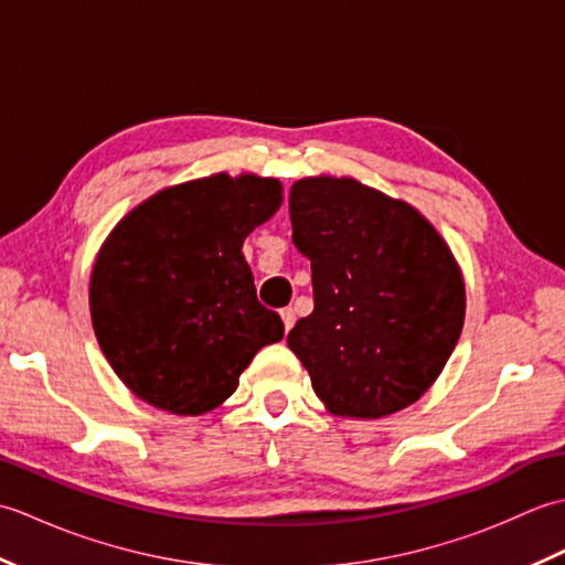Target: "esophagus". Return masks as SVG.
Masks as SVG:
<instances>
[{
    "instance_id": "34e87169",
    "label": "esophagus",
    "mask_w": 565,
    "mask_h": 565,
    "mask_svg": "<svg viewBox=\"0 0 565 565\" xmlns=\"http://www.w3.org/2000/svg\"><path fill=\"white\" fill-rule=\"evenodd\" d=\"M281 320H284V330L289 332V330L294 328V322H296V313H294V308H284V310H281Z\"/></svg>"
}]
</instances>
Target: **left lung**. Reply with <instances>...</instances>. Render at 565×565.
I'll return each instance as SVG.
<instances>
[{
    "mask_svg": "<svg viewBox=\"0 0 565 565\" xmlns=\"http://www.w3.org/2000/svg\"><path fill=\"white\" fill-rule=\"evenodd\" d=\"M289 213L294 245L310 259L316 308L286 342L318 398L359 419L423 398L466 316L449 245L411 203L352 177L298 179Z\"/></svg>",
    "mask_w": 565,
    "mask_h": 565,
    "instance_id": "obj_1",
    "label": "left lung"
}]
</instances>
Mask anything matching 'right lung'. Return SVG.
<instances>
[{
  "mask_svg": "<svg viewBox=\"0 0 565 565\" xmlns=\"http://www.w3.org/2000/svg\"><path fill=\"white\" fill-rule=\"evenodd\" d=\"M279 206V179L221 172L158 191L106 237L89 281L92 326L140 401L209 413L235 393L252 356L284 338L243 255Z\"/></svg>",
  "mask_w": 565,
  "mask_h": 565,
  "instance_id": "right-lung-1",
  "label": "right lung"
}]
</instances>
